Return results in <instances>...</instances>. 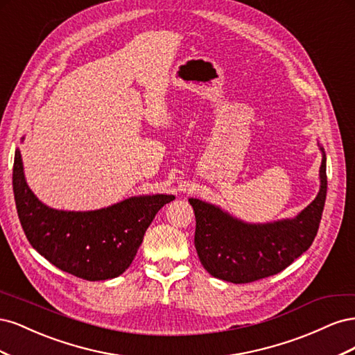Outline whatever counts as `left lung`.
<instances>
[{
    "label": "left lung",
    "instance_id": "obj_1",
    "mask_svg": "<svg viewBox=\"0 0 355 355\" xmlns=\"http://www.w3.org/2000/svg\"><path fill=\"white\" fill-rule=\"evenodd\" d=\"M320 167V191L295 219L245 223L218 206L189 198L196 213V249L213 277L235 284L282 272L313 244L327 194L326 154Z\"/></svg>",
    "mask_w": 355,
    "mask_h": 355
}]
</instances>
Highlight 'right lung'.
Here are the masks:
<instances>
[{"label": "right lung", "instance_id": "add662e5", "mask_svg": "<svg viewBox=\"0 0 355 355\" xmlns=\"http://www.w3.org/2000/svg\"><path fill=\"white\" fill-rule=\"evenodd\" d=\"M13 192L20 225L31 245L59 270L83 280L99 282L121 275L137 253L145 231L175 196L130 197L92 211L50 209L25 180L16 149Z\"/></svg>", "mask_w": 355, "mask_h": 355}]
</instances>
